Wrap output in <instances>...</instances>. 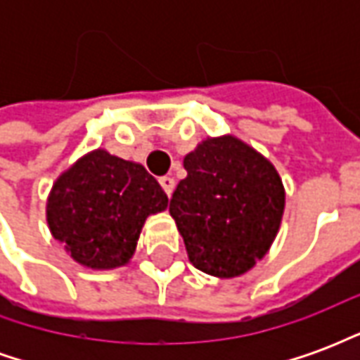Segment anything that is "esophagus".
I'll list each match as a JSON object with an SVG mask.
<instances>
[{
	"mask_svg": "<svg viewBox=\"0 0 360 360\" xmlns=\"http://www.w3.org/2000/svg\"><path fill=\"white\" fill-rule=\"evenodd\" d=\"M160 185H162V188L165 191V195L172 196L173 188H175V181H173V177H169V175H164V177H160Z\"/></svg>",
	"mask_w": 360,
	"mask_h": 360,
	"instance_id": "34e87169",
	"label": "esophagus"
}]
</instances>
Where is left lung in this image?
<instances>
[{"label": "left lung", "instance_id": "1", "mask_svg": "<svg viewBox=\"0 0 360 360\" xmlns=\"http://www.w3.org/2000/svg\"><path fill=\"white\" fill-rule=\"evenodd\" d=\"M183 165L169 214L188 260L210 276H241L278 235L285 193L276 167L235 136L204 141Z\"/></svg>", "mask_w": 360, "mask_h": 360}]
</instances>
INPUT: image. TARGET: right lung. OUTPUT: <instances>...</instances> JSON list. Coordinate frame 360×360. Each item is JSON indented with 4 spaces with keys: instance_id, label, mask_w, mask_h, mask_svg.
Segmentation results:
<instances>
[{
    "instance_id": "obj_1",
    "label": "right lung",
    "mask_w": 360,
    "mask_h": 360,
    "mask_svg": "<svg viewBox=\"0 0 360 360\" xmlns=\"http://www.w3.org/2000/svg\"><path fill=\"white\" fill-rule=\"evenodd\" d=\"M167 208V195L141 164L94 150L51 188L48 226L79 264L110 270L127 264L144 221Z\"/></svg>"
}]
</instances>
